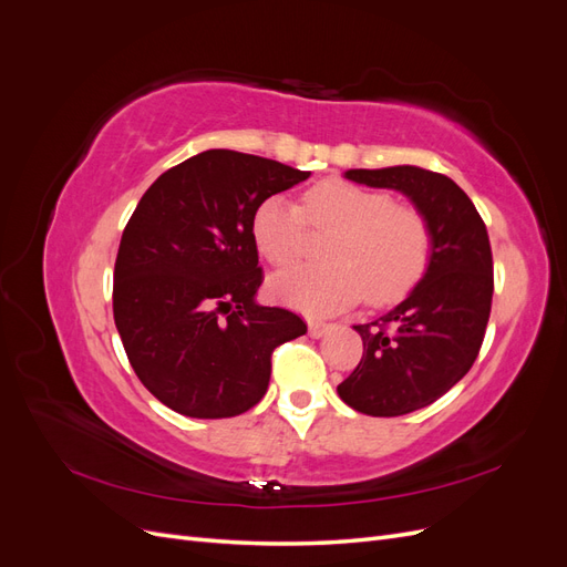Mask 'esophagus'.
Here are the masks:
<instances>
[{"label":"esophagus","instance_id":"obj_1","mask_svg":"<svg viewBox=\"0 0 567 567\" xmlns=\"http://www.w3.org/2000/svg\"><path fill=\"white\" fill-rule=\"evenodd\" d=\"M307 331H310V338H321L331 331V326L321 323V321H310L307 323Z\"/></svg>","mask_w":567,"mask_h":567}]
</instances>
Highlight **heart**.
Returning a JSON list of instances; mask_svg holds the SVG:
<instances>
[{
	"instance_id": "obj_1",
	"label": "heart",
	"mask_w": 567,
	"mask_h": 567,
	"mask_svg": "<svg viewBox=\"0 0 567 567\" xmlns=\"http://www.w3.org/2000/svg\"><path fill=\"white\" fill-rule=\"evenodd\" d=\"M307 225L331 231L321 250L329 262L271 279V293L305 315L340 312L364 293L373 305L398 302L431 262V229L416 208L346 179L317 182L307 188L302 208L284 196L265 198L252 215L255 246L274 267L293 265Z\"/></svg>"
}]
</instances>
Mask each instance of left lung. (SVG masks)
Instances as JSON below:
<instances>
[{
	"mask_svg": "<svg viewBox=\"0 0 567 567\" xmlns=\"http://www.w3.org/2000/svg\"><path fill=\"white\" fill-rule=\"evenodd\" d=\"M346 179L392 188L431 229V262L388 315L357 323L364 357L338 385L340 400L367 416H402L440 400L473 367L494 293L483 217L463 188L416 165L348 169Z\"/></svg>",
	"mask_w": 567,
	"mask_h": 567,
	"instance_id": "8db88e82",
	"label": "left lung"
}]
</instances>
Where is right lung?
I'll return each mask as SVG.
<instances>
[{
  "label": "right lung",
  "instance_id": "1",
  "mask_svg": "<svg viewBox=\"0 0 567 567\" xmlns=\"http://www.w3.org/2000/svg\"><path fill=\"white\" fill-rule=\"evenodd\" d=\"M310 177L210 148L148 186L120 238L113 317L146 390L192 419L238 416L265 398L271 352L305 321L255 300L262 284L252 215Z\"/></svg>",
  "mask_w": 567,
  "mask_h": 567
}]
</instances>
